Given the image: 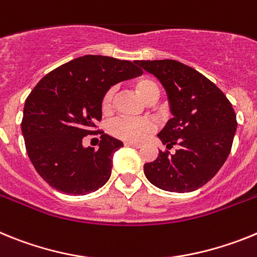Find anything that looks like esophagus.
<instances>
[{
	"label": "esophagus",
	"instance_id": "obj_1",
	"mask_svg": "<svg viewBox=\"0 0 257 257\" xmlns=\"http://www.w3.org/2000/svg\"><path fill=\"white\" fill-rule=\"evenodd\" d=\"M124 145L128 147H136V149H140V147H142L141 144H136V142H125Z\"/></svg>",
	"mask_w": 257,
	"mask_h": 257
}]
</instances>
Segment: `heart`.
I'll list each match as a JSON object with an SVG mask.
<instances>
[{"instance_id":"heart-1","label":"heart","mask_w":257,"mask_h":257,"mask_svg":"<svg viewBox=\"0 0 257 257\" xmlns=\"http://www.w3.org/2000/svg\"><path fill=\"white\" fill-rule=\"evenodd\" d=\"M136 90L146 102L156 99L159 95V88L155 82L150 79H141L136 82ZM115 88H111L104 93L102 99V108L108 111L112 106ZM155 124L146 117H128V116H119L113 119L108 125V131L112 136L129 142H138L144 140L149 133L154 131Z\"/></svg>"}]
</instances>
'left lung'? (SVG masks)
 <instances>
[{"mask_svg": "<svg viewBox=\"0 0 257 257\" xmlns=\"http://www.w3.org/2000/svg\"><path fill=\"white\" fill-rule=\"evenodd\" d=\"M159 80L167 93L172 117L158 137L177 145L175 154L159 151L144 166L149 181L162 190L190 193L206 185L230 154L236 116L225 94L206 76L181 62L137 61Z\"/></svg>", "mask_w": 257, "mask_h": 257, "instance_id": "8db88e82", "label": "left lung"}]
</instances>
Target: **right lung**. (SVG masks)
Here are the masks:
<instances>
[{
	"label": "right lung",
	"mask_w": 257,
	"mask_h": 257,
	"mask_svg": "<svg viewBox=\"0 0 257 257\" xmlns=\"http://www.w3.org/2000/svg\"><path fill=\"white\" fill-rule=\"evenodd\" d=\"M136 62L84 55L49 72L26 99L22 133L33 167L51 187L85 195L111 176L112 156L122 142L101 136L98 149L84 147L102 119V99L111 86L140 76Z\"/></svg>",
	"instance_id": "1"
}]
</instances>
